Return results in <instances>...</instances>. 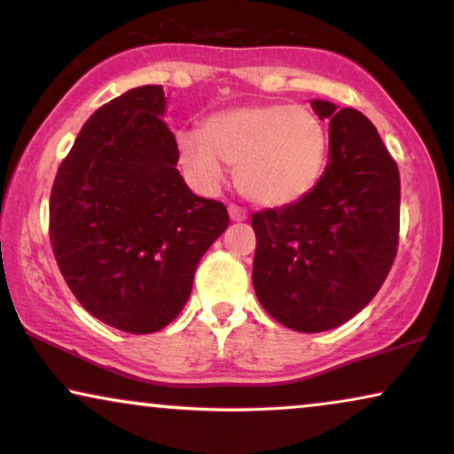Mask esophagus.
<instances>
[{
  "label": "esophagus",
  "mask_w": 454,
  "mask_h": 454,
  "mask_svg": "<svg viewBox=\"0 0 454 454\" xmlns=\"http://www.w3.org/2000/svg\"><path fill=\"white\" fill-rule=\"evenodd\" d=\"M228 215H231L232 222H245L247 220V211L240 209L239 205H228Z\"/></svg>",
  "instance_id": "1"
}]
</instances>
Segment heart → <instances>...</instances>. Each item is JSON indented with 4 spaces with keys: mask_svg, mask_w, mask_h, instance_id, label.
I'll return each mask as SVG.
<instances>
[{
    "mask_svg": "<svg viewBox=\"0 0 454 454\" xmlns=\"http://www.w3.org/2000/svg\"><path fill=\"white\" fill-rule=\"evenodd\" d=\"M176 146L182 168L203 191L226 180L228 163L251 203L285 207L318 184L329 136L309 108L272 102L211 114L203 131H177Z\"/></svg>",
    "mask_w": 454,
    "mask_h": 454,
    "instance_id": "heart-1",
    "label": "heart"
}]
</instances>
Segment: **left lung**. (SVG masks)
Instances as JSON below:
<instances>
[{
	"mask_svg": "<svg viewBox=\"0 0 454 454\" xmlns=\"http://www.w3.org/2000/svg\"><path fill=\"white\" fill-rule=\"evenodd\" d=\"M309 105L329 119V163L297 203L251 215L254 289L280 325L320 333L348 323L381 289L398 249L400 174L363 113Z\"/></svg>",
	"mask_w": 454,
	"mask_h": 454,
	"instance_id": "8db88e82",
	"label": "left lung"
}]
</instances>
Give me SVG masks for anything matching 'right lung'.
I'll use <instances>...</instances> for the list:
<instances>
[{"mask_svg": "<svg viewBox=\"0 0 454 454\" xmlns=\"http://www.w3.org/2000/svg\"><path fill=\"white\" fill-rule=\"evenodd\" d=\"M165 105L160 85H142L100 106L50 197V240L68 289L91 317L134 335L182 312L200 257L231 222L176 169Z\"/></svg>", "mask_w": 454, "mask_h": 454, "instance_id": "add662e5", "label": "right lung"}]
</instances>
